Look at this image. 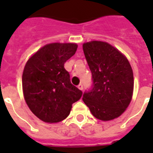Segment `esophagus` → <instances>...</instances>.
Listing matches in <instances>:
<instances>
[{
  "label": "esophagus",
  "mask_w": 153,
  "mask_h": 153,
  "mask_svg": "<svg viewBox=\"0 0 153 153\" xmlns=\"http://www.w3.org/2000/svg\"><path fill=\"white\" fill-rule=\"evenodd\" d=\"M78 88H79V89L83 90V85L82 84V83H79V84L78 85Z\"/></svg>",
  "instance_id": "34e87169"
}]
</instances>
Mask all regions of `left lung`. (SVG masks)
<instances>
[{"label": "left lung", "mask_w": 153, "mask_h": 153, "mask_svg": "<svg viewBox=\"0 0 153 153\" xmlns=\"http://www.w3.org/2000/svg\"><path fill=\"white\" fill-rule=\"evenodd\" d=\"M92 72V87L83 101L97 119L111 120L124 112L131 101L134 75L129 62L111 45L93 41L83 45Z\"/></svg>", "instance_id": "8db88e82"}]
</instances>
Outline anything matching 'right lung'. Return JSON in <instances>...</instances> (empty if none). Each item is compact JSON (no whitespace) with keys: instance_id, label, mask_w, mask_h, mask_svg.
<instances>
[{"instance_id":"1","label":"right lung","mask_w":153,"mask_h":153,"mask_svg":"<svg viewBox=\"0 0 153 153\" xmlns=\"http://www.w3.org/2000/svg\"><path fill=\"white\" fill-rule=\"evenodd\" d=\"M74 43L47 44L29 58L22 77L23 92L31 111L42 121L56 123L70 115L83 92L70 82L64 64L76 52Z\"/></svg>"}]
</instances>
